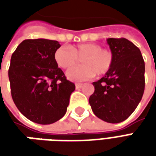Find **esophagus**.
I'll list each match as a JSON object with an SVG mask.
<instances>
[{"label": "esophagus", "instance_id": "esophagus-1", "mask_svg": "<svg viewBox=\"0 0 156 156\" xmlns=\"http://www.w3.org/2000/svg\"><path fill=\"white\" fill-rule=\"evenodd\" d=\"M82 86H83V84H82V83H76V84H75L76 89H79V88H81Z\"/></svg>", "mask_w": 156, "mask_h": 156}]
</instances>
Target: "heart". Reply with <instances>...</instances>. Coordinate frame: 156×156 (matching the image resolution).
Segmentation results:
<instances>
[{"mask_svg":"<svg viewBox=\"0 0 156 156\" xmlns=\"http://www.w3.org/2000/svg\"><path fill=\"white\" fill-rule=\"evenodd\" d=\"M55 61L62 68H68L82 59L83 66L74 67L67 71L66 75L72 81H84L94 78L95 74L107 73L113 64V54L96 43H83L60 48L55 51Z\"/></svg>","mask_w":156,"mask_h":156,"instance_id":"heart-1","label":"heart"}]
</instances>
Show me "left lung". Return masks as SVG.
<instances>
[{
    "instance_id": "left-lung-1",
    "label": "left lung",
    "mask_w": 156,
    "mask_h": 156,
    "mask_svg": "<svg viewBox=\"0 0 156 156\" xmlns=\"http://www.w3.org/2000/svg\"><path fill=\"white\" fill-rule=\"evenodd\" d=\"M113 54L109 71L94 82L89 105L102 120L117 124L137 108L144 90V62L140 50L125 38H108Z\"/></svg>"
}]
</instances>
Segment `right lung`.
<instances>
[{"label":"right lung","instance_id":"right-lung-1","mask_svg":"<svg viewBox=\"0 0 156 156\" xmlns=\"http://www.w3.org/2000/svg\"><path fill=\"white\" fill-rule=\"evenodd\" d=\"M58 41L27 39L11 58L8 76L13 101L29 120L50 124L63 117L75 85L55 61Z\"/></svg>","mask_w":156,"mask_h":156}]
</instances>
